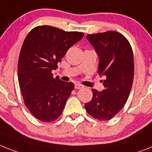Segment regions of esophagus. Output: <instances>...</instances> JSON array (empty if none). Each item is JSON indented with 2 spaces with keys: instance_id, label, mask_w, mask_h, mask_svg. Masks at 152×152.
<instances>
[{
  "instance_id": "obj_1",
  "label": "esophagus",
  "mask_w": 152,
  "mask_h": 152,
  "mask_svg": "<svg viewBox=\"0 0 152 152\" xmlns=\"http://www.w3.org/2000/svg\"><path fill=\"white\" fill-rule=\"evenodd\" d=\"M75 89H81L84 88V86H83L82 85H81V84H78V83H77V84H75Z\"/></svg>"
}]
</instances>
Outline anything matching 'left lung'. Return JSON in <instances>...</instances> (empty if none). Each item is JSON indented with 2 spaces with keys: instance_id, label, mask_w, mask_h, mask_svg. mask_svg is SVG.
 <instances>
[{
  "instance_id": "left-lung-1",
  "label": "left lung",
  "mask_w": 152,
  "mask_h": 152,
  "mask_svg": "<svg viewBox=\"0 0 152 152\" xmlns=\"http://www.w3.org/2000/svg\"><path fill=\"white\" fill-rule=\"evenodd\" d=\"M99 56L98 73L105 76L104 89H92L93 98L85 104L94 118L107 121L124 107L134 79V58L132 46L123 34L114 31L87 36Z\"/></svg>"
}]
</instances>
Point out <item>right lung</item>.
<instances>
[{"mask_svg": "<svg viewBox=\"0 0 152 152\" xmlns=\"http://www.w3.org/2000/svg\"><path fill=\"white\" fill-rule=\"evenodd\" d=\"M83 36L82 32L42 25L34 28L24 39L18 59V82L26 107L38 120L51 122L61 115L75 85L54 77L52 71Z\"/></svg>", "mask_w": 152, "mask_h": 152, "instance_id": "1", "label": "right lung"}]
</instances>
